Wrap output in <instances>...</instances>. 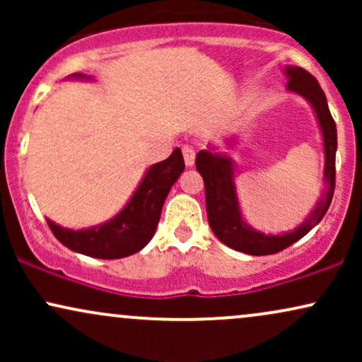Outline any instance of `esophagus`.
I'll use <instances>...</instances> for the list:
<instances>
[{
    "instance_id": "obj_1",
    "label": "esophagus",
    "mask_w": 362,
    "mask_h": 362,
    "mask_svg": "<svg viewBox=\"0 0 362 362\" xmlns=\"http://www.w3.org/2000/svg\"><path fill=\"white\" fill-rule=\"evenodd\" d=\"M182 153H184V161L185 167H194L195 163V151L192 146H184L182 148Z\"/></svg>"
}]
</instances>
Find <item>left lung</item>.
I'll list each match as a JSON object with an SVG mask.
<instances>
[{
  "mask_svg": "<svg viewBox=\"0 0 362 362\" xmlns=\"http://www.w3.org/2000/svg\"><path fill=\"white\" fill-rule=\"evenodd\" d=\"M284 76L288 78L286 90L305 98L313 109L323 141V180L325 187L318 197L317 204L310 211L305 221L294 230L277 235H265L255 230L243 218L242 207L236 194V167L235 161L223 148H233L236 138L223 139V146L218 143L207 144V149H201L195 158V167L202 175L206 187V211L211 230L219 242L236 252L248 255H272L289 245L296 243L306 233H310L325 216L332 202L335 189V153H337V127L328 110L327 97L320 88L318 81L308 71L298 66H286Z\"/></svg>",
  "mask_w": 362,
  "mask_h": 362,
  "instance_id": "obj_1",
  "label": "left lung"
}]
</instances>
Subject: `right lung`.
I'll list each match as a JSON object with an SVG mask.
<instances>
[{
    "instance_id": "add662e5",
    "label": "right lung",
    "mask_w": 362,
    "mask_h": 362,
    "mask_svg": "<svg viewBox=\"0 0 362 362\" xmlns=\"http://www.w3.org/2000/svg\"><path fill=\"white\" fill-rule=\"evenodd\" d=\"M68 80L93 81V76L74 73L69 74ZM184 168V156L177 148L167 160L151 165L144 172L126 206L109 221L81 230L64 228L49 218L47 224L54 236L73 252L93 259H122L132 255L146 247L155 235L165 199Z\"/></svg>"
}]
</instances>
